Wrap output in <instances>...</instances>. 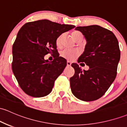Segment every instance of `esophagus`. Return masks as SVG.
<instances>
[{"instance_id":"obj_1","label":"esophagus","mask_w":127,"mask_h":127,"mask_svg":"<svg viewBox=\"0 0 127 127\" xmlns=\"http://www.w3.org/2000/svg\"><path fill=\"white\" fill-rule=\"evenodd\" d=\"M71 64H72V63L70 62V61H67V66H70Z\"/></svg>"}]
</instances>
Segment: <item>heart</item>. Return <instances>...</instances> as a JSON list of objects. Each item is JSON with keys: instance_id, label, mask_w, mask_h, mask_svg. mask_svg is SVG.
Returning a JSON list of instances; mask_svg holds the SVG:
<instances>
[{"instance_id": "1", "label": "heart", "mask_w": 127, "mask_h": 127, "mask_svg": "<svg viewBox=\"0 0 127 127\" xmlns=\"http://www.w3.org/2000/svg\"><path fill=\"white\" fill-rule=\"evenodd\" d=\"M79 35H82L81 33L79 32L78 31H75L72 34V36L73 38L75 40L76 38ZM63 35H61L57 39L56 44L58 48H61V39H62ZM79 55V51L78 49H65L63 50L60 52V56L62 58H64L68 61H73L75 59H76Z\"/></svg>"}]
</instances>
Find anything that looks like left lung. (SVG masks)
Returning a JSON list of instances; mask_svg holds the SVG:
<instances>
[{
    "label": "left lung",
    "mask_w": 127,
    "mask_h": 127,
    "mask_svg": "<svg viewBox=\"0 0 127 127\" xmlns=\"http://www.w3.org/2000/svg\"><path fill=\"white\" fill-rule=\"evenodd\" d=\"M86 40L83 54L78 62L85 63L88 70L72 63L75 74L70 78L72 92L84 101H93L102 96L115 81L120 60L119 43L110 31L98 25L78 26Z\"/></svg>",
    "instance_id": "obj_1"
}]
</instances>
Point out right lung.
I'll return each instance as SVG.
<instances>
[{"mask_svg": "<svg viewBox=\"0 0 127 127\" xmlns=\"http://www.w3.org/2000/svg\"><path fill=\"white\" fill-rule=\"evenodd\" d=\"M75 27L44 19L26 23L21 28L12 46V69L25 93L40 97L51 92L55 79L67 65L66 60L59 57L57 39ZM49 53L54 55L52 62L44 60Z\"/></svg>", "mask_w": 127, "mask_h": 127, "instance_id": "obj_1", "label": "right lung"}]
</instances>
